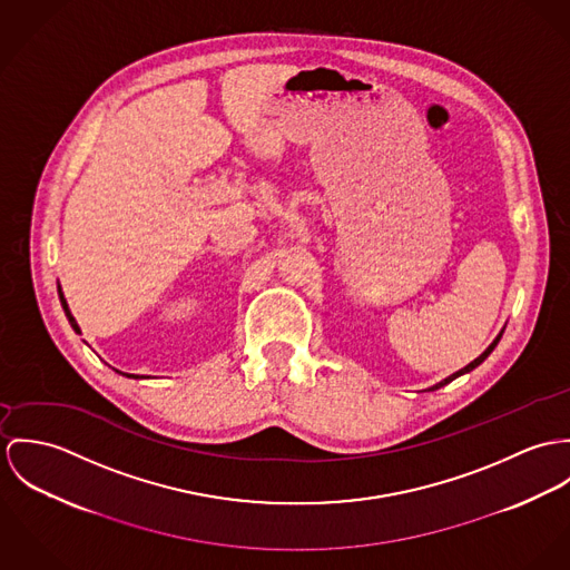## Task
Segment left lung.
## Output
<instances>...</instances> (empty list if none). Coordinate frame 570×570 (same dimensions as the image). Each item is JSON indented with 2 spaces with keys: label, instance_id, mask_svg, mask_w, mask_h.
I'll return each instance as SVG.
<instances>
[{
  "label": "left lung",
  "instance_id": "obj_1",
  "mask_svg": "<svg viewBox=\"0 0 570 570\" xmlns=\"http://www.w3.org/2000/svg\"><path fill=\"white\" fill-rule=\"evenodd\" d=\"M501 336H503V332H501V334H499V336H497V338H494V343H492V345H490V347H488V350H485V352H483V354H481V356H479V358H474V361H472V363H470V365H465V367H463V370H459V372H454V374H452V376H448V379L442 380V382H438V384H435V386H431V391H435V389H440V386H443V384H448V382H452V380L459 379V376H463V374H468V372H472V370H474V367H479V365H481V363H483V361H485V358H488V356H490V354H492V350H494V347H497V345H499V341H501Z\"/></svg>",
  "mask_w": 570,
  "mask_h": 570
}]
</instances>
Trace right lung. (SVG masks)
I'll return each instance as SVG.
<instances>
[{"label": "right lung", "instance_id": "obj_1", "mask_svg": "<svg viewBox=\"0 0 570 570\" xmlns=\"http://www.w3.org/2000/svg\"><path fill=\"white\" fill-rule=\"evenodd\" d=\"M59 297H61V306H63L65 316H67V321L71 323L73 332H76V334H80V327H78L76 318H73V316H71V313H69V306H67V302H65L63 291H61V286H59ZM120 374H122V372H120ZM122 376H128V379H139V376H135V374H122Z\"/></svg>", "mask_w": 570, "mask_h": 570}]
</instances>
